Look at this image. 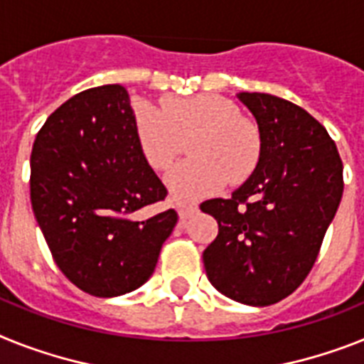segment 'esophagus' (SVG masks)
<instances>
[{
  "label": "esophagus",
  "mask_w": 364,
  "mask_h": 364,
  "mask_svg": "<svg viewBox=\"0 0 364 364\" xmlns=\"http://www.w3.org/2000/svg\"><path fill=\"white\" fill-rule=\"evenodd\" d=\"M196 213H198L196 203H185V205H179V216H181V220L191 218V216H194Z\"/></svg>",
  "instance_id": "34e87169"
}]
</instances>
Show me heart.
<instances>
[{
    "instance_id": "obj_1",
    "label": "heart",
    "mask_w": 364,
    "mask_h": 364,
    "mask_svg": "<svg viewBox=\"0 0 364 364\" xmlns=\"http://www.w3.org/2000/svg\"><path fill=\"white\" fill-rule=\"evenodd\" d=\"M135 129L144 159L157 172L172 166L188 142L192 159L173 168L166 179L177 201L207 196L224 187L225 181L239 185L261 161L257 124L218 96L170 100L164 109L140 103Z\"/></svg>"
}]
</instances>
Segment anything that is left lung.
Segmentation results:
<instances>
[{"mask_svg": "<svg viewBox=\"0 0 364 364\" xmlns=\"http://www.w3.org/2000/svg\"><path fill=\"white\" fill-rule=\"evenodd\" d=\"M261 131V161L229 200H207L218 235L203 252L216 291L272 305L298 289L318 257L343 198V161L328 131L283 97L240 92Z\"/></svg>", "mask_w": 364, "mask_h": 364, "instance_id": "1", "label": "left lung"}]
</instances>
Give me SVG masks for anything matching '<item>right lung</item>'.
I'll list each match as a JSON object with an SVG mask.
<instances>
[{"label": "right lung", "instance_id": "obj_1", "mask_svg": "<svg viewBox=\"0 0 364 364\" xmlns=\"http://www.w3.org/2000/svg\"><path fill=\"white\" fill-rule=\"evenodd\" d=\"M31 205L51 257L97 298L139 289L177 224L168 191L140 149L129 94L103 85L75 94L42 125L31 151Z\"/></svg>", "mask_w": 364, "mask_h": 364}]
</instances>
